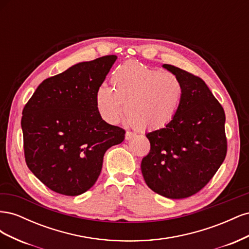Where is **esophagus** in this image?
<instances>
[{
	"mask_svg": "<svg viewBox=\"0 0 249 249\" xmlns=\"http://www.w3.org/2000/svg\"><path fill=\"white\" fill-rule=\"evenodd\" d=\"M135 133H133V132H131V131H126L125 132V140H130V139H132L134 136H135Z\"/></svg>",
	"mask_w": 249,
	"mask_h": 249,
	"instance_id": "obj_1",
	"label": "esophagus"
}]
</instances>
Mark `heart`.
Here are the masks:
<instances>
[{
  "label": "heart",
  "instance_id": "1",
  "mask_svg": "<svg viewBox=\"0 0 249 249\" xmlns=\"http://www.w3.org/2000/svg\"><path fill=\"white\" fill-rule=\"evenodd\" d=\"M111 87L101 85L95 104L102 118L117 124L125 115L140 130H158L176 117L184 97V85L176 74L130 60L111 74Z\"/></svg>",
  "mask_w": 249,
  "mask_h": 249
}]
</instances>
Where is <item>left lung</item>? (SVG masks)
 Instances as JSON below:
<instances>
[{"instance_id": "1", "label": "left lung", "mask_w": 249, "mask_h": 249, "mask_svg": "<svg viewBox=\"0 0 249 249\" xmlns=\"http://www.w3.org/2000/svg\"><path fill=\"white\" fill-rule=\"evenodd\" d=\"M163 67L182 81L184 97L166 126L146 134L150 150L141 171L154 192L179 199L200 191L224 161L225 114L202 79L173 65Z\"/></svg>"}]
</instances>
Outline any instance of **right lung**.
I'll list each match as a JSON object with an SVG mask.
<instances>
[{"label":"right lung","instance_id":"right-lung-1","mask_svg":"<svg viewBox=\"0 0 249 249\" xmlns=\"http://www.w3.org/2000/svg\"><path fill=\"white\" fill-rule=\"evenodd\" d=\"M117 57L72 65L44 80L22 110L21 129L29 169L51 190L76 196L99 178L106 150L125 131L100 115L95 93Z\"/></svg>","mask_w":249,"mask_h":249}]
</instances>
